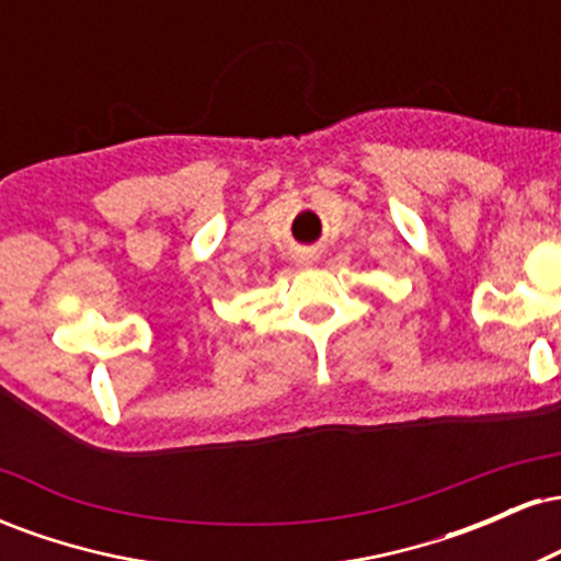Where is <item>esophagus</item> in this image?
I'll return each mask as SVG.
<instances>
[{
	"mask_svg": "<svg viewBox=\"0 0 561 561\" xmlns=\"http://www.w3.org/2000/svg\"><path fill=\"white\" fill-rule=\"evenodd\" d=\"M300 263H306V266H308V263H311V255H306V259H302Z\"/></svg>",
	"mask_w": 561,
	"mask_h": 561,
	"instance_id": "obj_1",
	"label": "esophagus"
}]
</instances>
